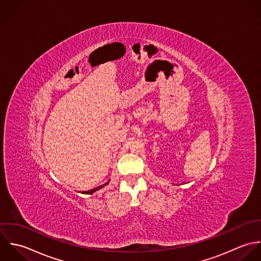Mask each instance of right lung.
<instances>
[{"instance_id": "add662e5", "label": "right lung", "mask_w": 261, "mask_h": 261, "mask_svg": "<svg viewBox=\"0 0 261 261\" xmlns=\"http://www.w3.org/2000/svg\"><path fill=\"white\" fill-rule=\"evenodd\" d=\"M109 184V181L108 182H106L104 185H102V186H100V187H98V188H95V189H93V190H90V191H87V192H82V194H86V195H91V194H93V193H95V192H97V191H99L100 189H102V188H104L106 185H108Z\"/></svg>"}]
</instances>
